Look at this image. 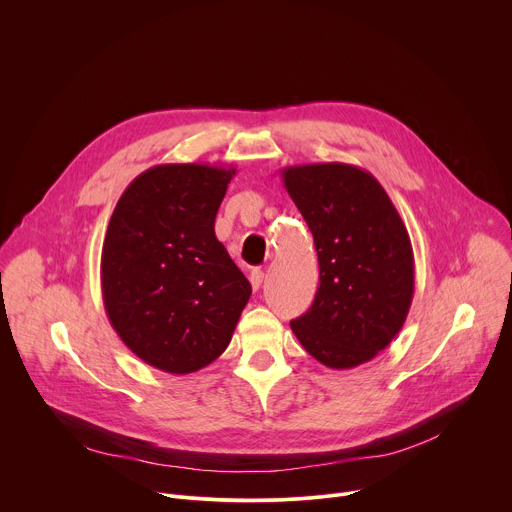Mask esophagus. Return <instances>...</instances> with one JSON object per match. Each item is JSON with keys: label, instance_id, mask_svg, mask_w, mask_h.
I'll use <instances>...</instances> for the list:
<instances>
[{"label": "esophagus", "instance_id": "1", "mask_svg": "<svg viewBox=\"0 0 512 512\" xmlns=\"http://www.w3.org/2000/svg\"><path fill=\"white\" fill-rule=\"evenodd\" d=\"M249 279H251V285H253V289L257 291V289L261 287V283H263V271H261V269H253Z\"/></svg>", "mask_w": 512, "mask_h": 512}]
</instances>
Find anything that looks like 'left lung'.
<instances>
[{"label":"left lung","instance_id":"obj_1","mask_svg":"<svg viewBox=\"0 0 512 512\" xmlns=\"http://www.w3.org/2000/svg\"><path fill=\"white\" fill-rule=\"evenodd\" d=\"M308 223L320 285L312 308L289 326L330 369L369 362L399 334L411 308L415 265L409 233L379 180L350 164L281 170Z\"/></svg>","mask_w":512,"mask_h":512}]
</instances>
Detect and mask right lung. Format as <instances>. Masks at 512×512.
<instances>
[{
  "label": "right lung",
  "instance_id": "right-lung-1",
  "mask_svg": "<svg viewBox=\"0 0 512 512\" xmlns=\"http://www.w3.org/2000/svg\"><path fill=\"white\" fill-rule=\"evenodd\" d=\"M235 168L162 164L121 194L101 255L103 304L150 367L194 373L229 346L251 283L214 235Z\"/></svg>",
  "mask_w": 512,
  "mask_h": 512
}]
</instances>
